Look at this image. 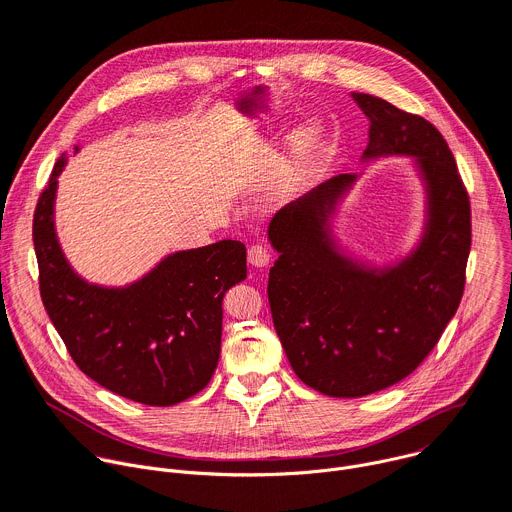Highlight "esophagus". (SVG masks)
<instances>
[{"label":"esophagus","instance_id":"obj_1","mask_svg":"<svg viewBox=\"0 0 512 512\" xmlns=\"http://www.w3.org/2000/svg\"><path fill=\"white\" fill-rule=\"evenodd\" d=\"M248 262H250L252 266H258V268L266 266V264L270 262V252H268V248H266L264 244H252V246L248 248Z\"/></svg>","mask_w":512,"mask_h":512}]
</instances>
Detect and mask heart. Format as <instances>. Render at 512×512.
I'll return each mask as SVG.
<instances>
[{
    "label": "heart",
    "mask_w": 512,
    "mask_h": 512,
    "mask_svg": "<svg viewBox=\"0 0 512 512\" xmlns=\"http://www.w3.org/2000/svg\"><path fill=\"white\" fill-rule=\"evenodd\" d=\"M321 140V130L317 126H305L299 132V146L293 156V160L282 170V179H280V193H291L301 175L305 173V168L311 164L313 154L317 150V144Z\"/></svg>",
    "instance_id": "obj_1"
}]
</instances>
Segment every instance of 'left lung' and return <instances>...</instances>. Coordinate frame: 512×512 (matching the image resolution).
<instances>
[{"instance_id": "1", "label": "left lung", "mask_w": 512, "mask_h": 512, "mask_svg": "<svg viewBox=\"0 0 512 512\" xmlns=\"http://www.w3.org/2000/svg\"><path fill=\"white\" fill-rule=\"evenodd\" d=\"M370 120L366 158L411 154L429 189L421 248L384 274L333 252L323 221L354 175H339L270 221L278 258L268 274L274 329L295 374L313 390L356 399L407 378L437 346L466 287L470 195L439 130L386 99L354 93Z\"/></svg>"}]
</instances>
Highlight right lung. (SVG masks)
<instances>
[{
    "label": "right lung",
    "mask_w": 512,
    "mask_h": 512,
    "mask_svg": "<svg viewBox=\"0 0 512 512\" xmlns=\"http://www.w3.org/2000/svg\"><path fill=\"white\" fill-rule=\"evenodd\" d=\"M56 160L38 197L32 240L40 297L52 325L91 380L124 399L170 407L203 390L221 350V299L246 278L236 240L168 256L128 289L87 285L67 264L54 234Z\"/></svg>",
    "instance_id": "1"
}]
</instances>
